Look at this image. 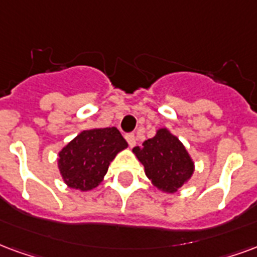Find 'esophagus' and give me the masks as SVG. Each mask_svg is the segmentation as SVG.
I'll list each match as a JSON object with an SVG mask.
<instances>
[{
    "label": "esophagus",
    "instance_id": "1",
    "mask_svg": "<svg viewBox=\"0 0 257 257\" xmlns=\"http://www.w3.org/2000/svg\"><path fill=\"white\" fill-rule=\"evenodd\" d=\"M125 139H126V142H128V144L131 147H134L135 144H136V136H135L134 134L125 135Z\"/></svg>",
    "mask_w": 257,
    "mask_h": 257
}]
</instances>
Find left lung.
Returning <instances> with one entry per match:
<instances>
[{
    "instance_id": "obj_1",
    "label": "left lung",
    "mask_w": 257,
    "mask_h": 257,
    "mask_svg": "<svg viewBox=\"0 0 257 257\" xmlns=\"http://www.w3.org/2000/svg\"><path fill=\"white\" fill-rule=\"evenodd\" d=\"M134 154L144 166L146 176L154 185L167 193H174L189 180L195 166L184 144L166 128L157 131Z\"/></svg>"
}]
</instances>
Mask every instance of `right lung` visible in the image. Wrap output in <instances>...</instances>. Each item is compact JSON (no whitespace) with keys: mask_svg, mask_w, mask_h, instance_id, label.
<instances>
[{"mask_svg":"<svg viewBox=\"0 0 257 257\" xmlns=\"http://www.w3.org/2000/svg\"><path fill=\"white\" fill-rule=\"evenodd\" d=\"M128 147L117 128L83 131L58 154V169L64 182L79 191L99 185L115 155Z\"/></svg>","mask_w":257,"mask_h":257,"instance_id":"obj_1","label":"right lung"}]
</instances>
